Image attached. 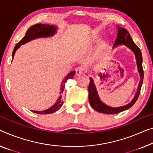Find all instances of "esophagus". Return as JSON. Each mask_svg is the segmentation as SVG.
I'll return each mask as SVG.
<instances>
[{"label": "esophagus", "mask_w": 153, "mask_h": 153, "mask_svg": "<svg viewBox=\"0 0 153 153\" xmlns=\"http://www.w3.org/2000/svg\"><path fill=\"white\" fill-rule=\"evenodd\" d=\"M83 71H84V68L83 67H77L76 70H75V72H76V76H79V75H81L83 73Z\"/></svg>", "instance_id": "1"}]
</instances>
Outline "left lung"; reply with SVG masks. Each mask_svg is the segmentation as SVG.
Here are the masks:
<instances>
[{"label":"left lung","instance_id":"1","mask_svg":"<svg viewBox=\"0 0 153 153\" xmlns=\"http://www.w3.org/2000/svg\"><path fill=\"white\" fill-rule=\"evenodd\" d=\"M124 44L127 46L131 51H133L135 53L136 60H137V65L138 71L140 74V81L138 85V88L137 92L135 94V97L133 98V100L128 105H124L123 107H111L107 106V105L103 104V103L98 98L97 91H96L94 84V81L91 78H90V84L88 87V92H89V101H90V105L94 109L96 110L98 112L103 113V114H117V113L122 112L123 111L129 109L133 105L135 104V102L137 101L138 97H139L141 88H142L143 83V79H144V70L142 68V55L141 53L140 49L138 48L137 45L134 43L132 38L129 34V33L124 28L119 27L118 28V33H117V38L114 42V47L116 46L118 44Z\"/></svg>","mask_w":153,"mask_h":153}]
</instances>
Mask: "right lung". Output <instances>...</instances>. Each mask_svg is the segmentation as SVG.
<instances>
[{"label":"right lung","instance_id":"1","mask_svg":"<svg viewBox=\"0 0 153 153\" xmlns=\"http://www.w3.org/2000/svg\"><path fill=\"white\" fill-rule=\"evenodd\" d=\"M55 31H56V28L53 25L37 24L32 26L31 27H30L29 29H28L27 33H26L25 37H23V38L21 39L18 44H16V46L14 47V49L12 53V57L13 58L14 54H15L16 50H17L18 48H20V45L26 44L27 42L31 40V39L37 38V37H48V36H52V35L55 33ZM74 74H75L74 71L71 72L65 77L64 79H63L62 84V87H61V91H62V92H63V89H64L65 83H66V81L68 79L73 78ZM62 105H63V101L60 96L59 98L57 100L55 104L51 108H49V109L44 110V111H32L38 114H52V113H54L55 111H57V110L62 106Z\"/></svg>","mask_w":153,"mask_h":153}]
</instances>
